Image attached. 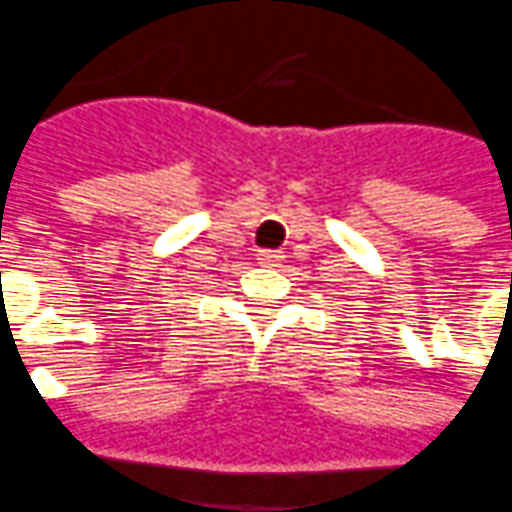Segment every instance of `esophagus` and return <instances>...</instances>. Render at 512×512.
<instances>
[{"instance_id":"obj_1","label":"esophagus","mask_w":512,"mask_h":512,"mask_svg":"<svg viewBox=\"0 0 512 512\" xmlns=\"http://www.w3.org/2000/svg\"><path fill=\"white\" fill-rule=\"evenodd\" d=\"M281 259V250H259V264H279Z\"/></svg>"}]
</instances>
